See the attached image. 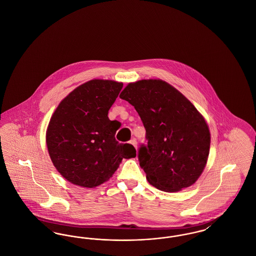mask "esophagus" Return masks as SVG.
Here are the masks:
<instances>
[{
    "label": "esophagus",
    "mask_w": 256,
    "mask_h": 256,
    "mask_svg": "<svg viewBox=\"0 0 256 256\" xmlns=\"http://www.w3.org/2000/svg\"><path fill=\"white\" fill-rule=\"evenodd\" d=\"M130 144H132L135 148H137V142H136V139H132V140H130Z\"/></svg>",
    "instance_id": "34e87169"
}]
</instances>
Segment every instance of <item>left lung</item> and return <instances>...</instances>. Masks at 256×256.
<instances>
[{
	"label": "left lung",
	"instance_id": "left-lung-1",
	"mask_svg": "<svg viewBox=\"0 0 256 256\" xmlns=\"http://www.w3.org/2000/svg\"><path fill=\"white\" fill-rule=\"evenodd\" d=\"M120 98L134 106L146 128L148 145L138 158L148 183L170 193L193 185L206 166L211 141L195 106L162 80L130 82Z\"/></svg>",
	"mask_w": 256,
	"mask_h": 256
}]
</instances>
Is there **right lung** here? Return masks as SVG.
I'll use <instances>...</instances> for the list:
<instances>
[{
	"label": "right lung",
	"instance_id": "add662e5",
	"mask_svg": "<svg viewBox=\"0 0 256 256\" xmlns=\"http://www.w3.org/2000/svg\"><path fill=\"white\" fill-rule=\"evenodd\" d=\"M122 88V82L91 80L74 89L52 113L46 144L54 166L69 182L95 188L110 180L122 158L136 156L132 145L116 141L119 128L108 116Z\"/></svg>",
	"mask_w": 256,
	"mask_h": 256
}]
</instances>
